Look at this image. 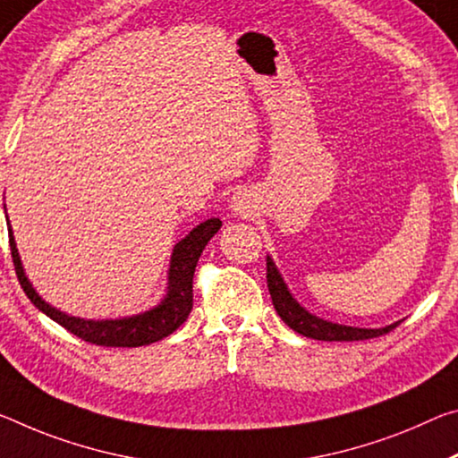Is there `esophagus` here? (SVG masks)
Listing matches in <instances>:
<instances>
[{"label":"esophagus","mask_w":458,"mask_h":458,"mask_svg":"<svg viewBox=\"0 0 458 458\" xmlns=\"http://www.w3.org/2000/svg\"><path fill=\"white\" fill-rule=\"evenodd\" d=\"M232 209H234V214H238V216H249L252 212L250 193H246V191L234 193V198H232Z\"/></svg>","instance_id":"1"}]
</instances>
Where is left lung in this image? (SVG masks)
I'll return each mask as SVG.
<instances>
[{"label":"left lung","instance_id":"obj_1","mask_svg":"<svg viewBox=\"0 0 458 458\" xmlns=\"http://www.w3.org/2000/svg\"><path fill=\"white\" fill-rule=\"evenodd\" d=\"M267 287L268 293H271L273 306L281 316V320L285 322L289 328L295 330L301 336L314 338V340H369L383 336V334L391 332L397 328L399 322L386 326V328H352V326H343V324H332L326 322L322 318L311 316L310 311L303 310L300 303H297L292 293L287 292V285L283 283L277 267L271 259L267 257Z\"/></svg>","mask_w":458,"mask_h":458}]
</instances>
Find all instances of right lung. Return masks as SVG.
<instances>
[{
	"instance_id": "add662e5",
	"label": "right lung",
	"mask_w": 458,
	"mask_h": 458,
	"mask_svg": "<svg viewBox=\"0 0 458 458\" xmlns=\"http://www.w3.org/2000/svg\"><path fill=\"white\" fill-rule=\"evenodd\" d=\"M10 226V224H7ZM222 222L217 217H209V220L201 222L195 226L183 241H179L175 250L171 257V268H169V292L161 301V306L144 311L140 316L124 318V320H106V322H93V320H81V318H72L63 314V311L55 310L53 306L38 297L34 292L30 281L26 279L24 268H21L16 242H13L12 228L10 232V250L13 268H16L18 281L24 293L28 295L36 308L45 311L48 318H53L56 324H61L64 330L75 334L85 343L98 344V346H144L157 340H163L165 336L175 332L181 324L187 320L190 311L193 308V273L195 265H198L199 255L206 249L217 230H220Z\"/></svg>"
}]
</instances>
